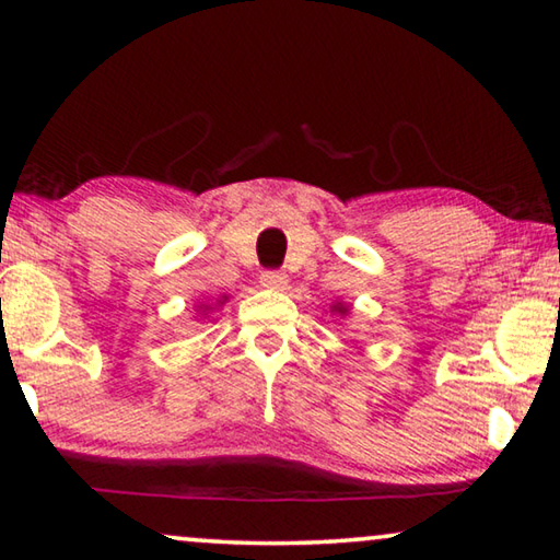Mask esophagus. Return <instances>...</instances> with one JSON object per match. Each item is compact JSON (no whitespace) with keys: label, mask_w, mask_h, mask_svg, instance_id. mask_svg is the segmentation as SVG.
Here are the masks:
<instances>
[{"label":"esophagus","mask_w":560,"mask_h":560,"mask_svg":"<svg viewBox=\"0 0 560 560\" xmlns=\"http://www.w3.org/2000/svg\"><path fill=\"white\" fill-rule=\"evenodd\" d=\"M259 281H261V287H264V289L283 291V289H287V283H289V277H287V273H283V271L269 269V271H261Z\"/></svg>","instance_id":"1"}]
</instances>
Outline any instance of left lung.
<instances>
[{"mask_svg":"<svg viewBox=\"0 0 560 560\" xmlns=\"http://www.w3.org/2000/svg\"><path fill=\"white\" fill-rule=\"evenodd\" d=\"M336 311H340V314H346V308H338V306H336Z\"/></svg>","mask_w":560,"mask_h":560,"instance_id":"8db88e82","label":"left lung"}]
</instances>
